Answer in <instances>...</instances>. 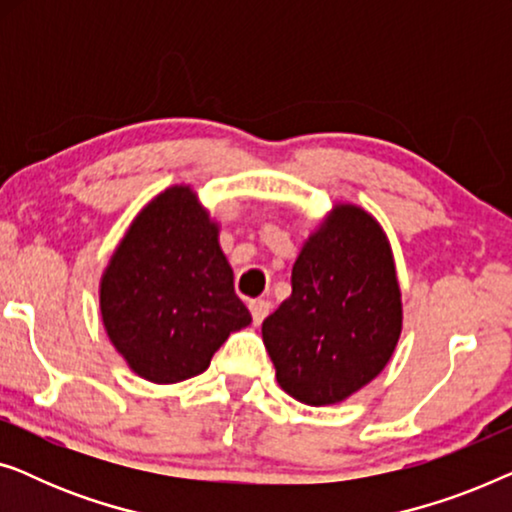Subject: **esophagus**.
I'll return each instance as SVG.
<instances>
[{
    "label": "esophagus",
    "mask_w": 512,
    "mask_h": 512,
    "mask_svg": "<svg viewBox=\"0 0 512 512\" xmlns=\"http://www.w3.org/2000/svg\"><path fill=\"white\" fill-rule=\"evenodd\" d=\"M249 310H251V317H254V324H261V321L270 314V303L263 298H256L249 303Z\"/></svg>",
    "instance_id": "obj_1"
}]
</instances>
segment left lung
Here are the masks:
<instances>
[{"label": "left lung", "mask_w": 512, "mask_h": 512, "mask_svg": "<svg viewBox=\"0 0 512 512\" xmlns=\"http://www.w3.org/2000/svg\"><path fill=\"white\" fill-rule=\"evenodd\" d=\"M401 326L387 235L361 207L335 205L293 263L291 296L261 331L279 387L319 408L375 380L394 354Z\"/></svg>", "instance_id": "left-lung-1"}]
</instances>
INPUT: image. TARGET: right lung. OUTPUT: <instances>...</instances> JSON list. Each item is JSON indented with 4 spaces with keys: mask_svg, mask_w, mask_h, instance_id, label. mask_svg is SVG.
I'll return each mask as SVG.
<instances>
[{
    "mask_svg": "<svg viewBox=\"0 0 512 512\" xmlns=\"http://www.w3.org/2000/svg\"><path fill=\"white\" fill-rule=\"evenodd\" d=\"M100 310L116 352L156 384L205 373L228 335L251 324L219 226L191 186L167 188L137 214L102 275Z\"/></svg>",
    "mask_w": 512,
    "mask_h": 512,
    "instance_id": "right-lung-1",
    "label": "right lung"
}]
</instances>
